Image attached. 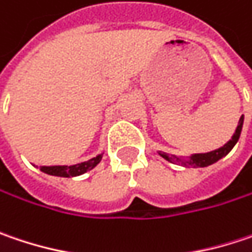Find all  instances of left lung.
I'll return each mask as SVG.
<instances>
[{
    "instance_id": "1",
    "label": "left lung",
    "mask_w": 252,
    "mask_h": 252,
    "mask_svg": "<svg viewBox=\"0 0 252 252\" xmlns=\"http://www.w3.org/2000/svg\"><path fill=\"white\" fill-rule=\"evenodd\" d=\"M243 123L244 116H241L240 122H238V126H237V130H235V133L232 136V139H231L228 143H225L222 148H220V149H217V151H212V152L208 153L192 155L189 160H182V159H179V158H176V156H169L168 153H159V155H160L162 158H165L166 160H169V162H173V163H175V162H181V163L185 165V166L198 168V166H208V165H212V163H215L217 160H220L221 158H224L225 155H228L229 151L235 146V143H237L238 139H240L241 130H243Z\"/></svg>"
}]
</instances>
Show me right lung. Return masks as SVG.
Masks as SVG:
<instances>
[{"mask_svg":"<svg viewBox=\"0 0 252 252\" xmlns=\"http://www.w3.org/2000/svg\"><path fill=\"white\" fill-rule=\"evenodd\" d=\"M100 160H101V155L87 160V162L77 163V165H73V166H40V171L45 172L48 175H54V176L71 178V176H79V175H83L84 172L93 169Z\"/></svg>","mask_w":252,"mask_h":252,"instance_id":"obj_1","label":"right lung"}]
</instances>
